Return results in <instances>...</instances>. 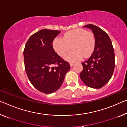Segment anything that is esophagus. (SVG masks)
I'll return each mask as SVG.
<instances>
[{"label":"esophagus","mask_w":127,"mask_h":127,"mask_svg":"<svg viewBox=\"0 0 127 127\" xmlns=\"http://www.w3.org/2000/svg\"><path fill=\"white\" fill-rule=\"evenodd\" d=\"M74 65V64H73V63H70V66H71V67H72V66H73Z\"/></svg>","instance_id":"esophagus-1"}]
</instances>
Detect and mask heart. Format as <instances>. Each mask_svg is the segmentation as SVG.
Returning <instances> with one entry per match:
<instances>
[{
    "mask_svg": "<svg viewBox=\"0 0 127 127\" xmlns=\"http://www.w3.org/2000/svg\"><path fill=\"white\" fill-rule=\"evenodd\" d=\"M53 47L61 57L71 47L73 50L66 54L64 58L70 62L79 61L83 57H89L93 54L95 47V37L90 31L81 28L75 29L65 33L63 38H54Z\"/></svg>",
    "mask_w": 127,
    "mask_h": 127,
    "instance_id": "obj_1",
    "label": "heart"
}]
</instances>
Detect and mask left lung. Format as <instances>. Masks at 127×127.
Segmentation results:
<instances>
[{
    "instance_id": "left-lung-1",
    "label": "left lung",
    "mask_w": 127,
    "mask_h": 127,
    "mask_svg": "<svg viewBox=\"0 0 127 127\" xmlns=\"http://www.w3.org/2000/svg\"><path fill=\"white\" fill-rule=\"evenodd\" d=\"M95 37V47L88 60L82 63L80 78L87 86L100 89L112 77L115 69V53L112 42L106 32L98 27L88 24Z\"/></svg>"
}]
</instances>
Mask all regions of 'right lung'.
I'll return each instance as SVG.
<instances>
[{
    "instance_id": "right-lung-1",
    "label": "right lung",
    "mask_w": 127,
    "mask_h": 127,
    "mask_svg": "<svg viewBox=\"0 0 127 127\" xmlns=\"http://www.w3.org/2000/svg\"><path fill=\"white\" fill-rule=\"evenodd\" d=\"M61 31L42 30L31 36L24 50L25 70L32 85L45 94L55 92L61 86L69 62L54 51L53 41Z\"/></svg>"
}]
</instances>
